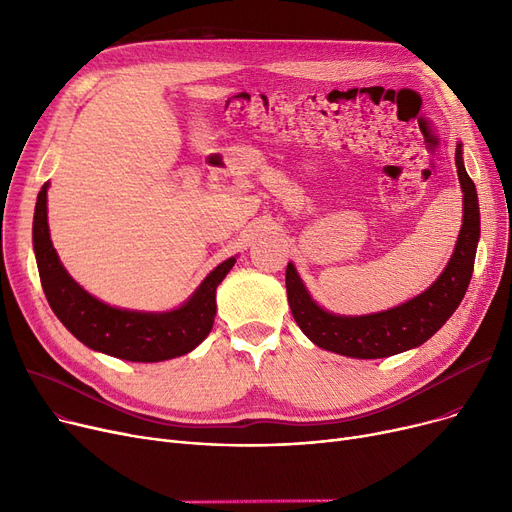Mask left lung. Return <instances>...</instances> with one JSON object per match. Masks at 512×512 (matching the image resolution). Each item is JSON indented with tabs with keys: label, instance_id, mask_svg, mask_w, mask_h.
<instances>
[{
	"label": "left lung",
	"instance_id": "left-lung-1",
	"mask_svg": "<svg viewBox=\"0 0 512 512\" xmlns=\"http://www.w3.org/2000/svg\"><path fill=\"white\" fill-rule=\"evenodd\" d=\"M454 161L463 191V226L444 272L411 301L378 313L338 315L313 301L297 267L288 263V305L297 326L313 344L351 359L392 357L432 338L461 305L479 242V203L475 184L463 164V143H456Z\"/></svg>",
	"mask_w": 512,
	"mask_h": 512
}]
</instances>
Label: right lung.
<instances>
[{"mask_svg": "<svg viewBox=\"0 0 512 512\" xmlns=\"http://www.w3.org/2000/svg\"><path fill=\"white\" fill-rule=\"evenodd\" d=\"M47 188L43 184L33 218V249L41 286L51 311L64 328L91 351L132 363H157L191 353L211 332L215 290L232 270L228 257L211 270L180 307L170 311H132L112 307L80 286L62 265L49 238Z\"/></svg>", "mask_w": 512, "mask_h": 512, "instance_id": "1", "label": "right lung"}]
</instances>
